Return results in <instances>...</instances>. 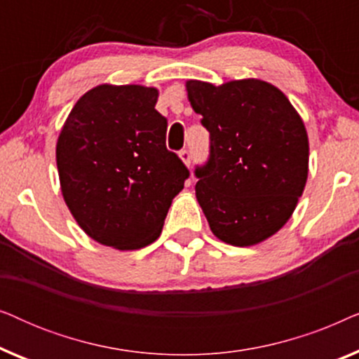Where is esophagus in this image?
<instances>
[{"mask_svg": "<svg viewBox=\"0 0 359 359\" xmlns=\"http://www.w3.org/2000/svg\"><path fill=\"white\" fill-rule=\"evenodd\" d=\"M180 158L184 161L186 166H189V165H191V160H193V156H191V151H189V150L183 149V150L180 151Z\"/></svg>", "mask_w": 359, "mask_h": 359, "instance_id": "obj_1", "label": "esophagus"}]
</instances>
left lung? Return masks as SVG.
Returning a JSON list of instances; mask_svg holds the SVG:
<instances>
[{
  "label": "left lung",
  "mask_w": 359,
  "mask_h": 359,
  "mask_svg": "<svg viewBox=\"0 0 359 359\" xmlns=\"http://www.w3.org/2000/svg\"><path fill=\"white\" fill-rule=\"evenodd\" d=\"M193 109L209 130V156L196 165V198L215 237L250 247L276 233L302 196L309 171L304 122L276 86L189 80Z\"/></svg>",
  "instance_id": "8db88e82"
}]
</instances>
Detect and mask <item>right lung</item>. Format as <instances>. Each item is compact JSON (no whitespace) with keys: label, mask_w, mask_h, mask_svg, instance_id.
Instances as JSON below:
<instances>
[{"label":"right lung","mask_w":359,"mask_h":359,"mask_svg":"<svg viewBox=\"0 0 359 359\" xmlns=\"http://www.w3.org/2000/svg\"><path fill=\"white\" fill-rule=\"evenodd\" d=\"M158 91L101 85L85 93L57 142L63 199L93 240L117 250L155 242L189 170L166 149Z\"/></svg>","instance_id":"obj_1"}]
</instances>
